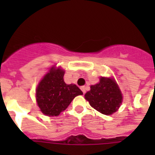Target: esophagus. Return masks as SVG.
I'll use <instances>...</instances> for the list:
<instances>
[{
	"label": "esophagus",
	"instance_id": "34e87169",
	"mask_svg": "<svg viewBox=\"0 0 155 155\" xmlns=\"http://www.w3.org/2000/svg\"><path fill=\"white\" fill-rule=\"evenodd\" d=\"M81 91H83V93H85L86 92V89L85 87H84V86H82V87H81Z\"/></svg>",
	"mask_w": 155,
	"mask_h": 155
}]
</instances>
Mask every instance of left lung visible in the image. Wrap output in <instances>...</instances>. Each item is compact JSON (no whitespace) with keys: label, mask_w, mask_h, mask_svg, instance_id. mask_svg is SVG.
Returning <instances> with one entry per match:
<instances>
[{"label":"left lung","mask_w":155,"mask_h":155,"mask_svg":"<svg viewBox=\"0 0 155 155\" xmlns=\"http://www.w3.org/2000/svg\"><path fill=\"white\" fill-rule=\"evenodd\" d=\"M91 107L104 115L116 112L122 103L121 91L112 78H101L100 82L91 86V90L84 94Z\"/></svg>","instance_id":"obj_1"}]
</instances>
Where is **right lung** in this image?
<instances>
[{
	"mask_svg": "<svg viewBox=\"0 0 155 155\" xmlns=\"http://www.w3.org/2000/svg\"><path fill=\"white\" fill-rule=\"evenodd\" d=\"M64 75L63 70L52 68L37 87V103L42 113L46 116H58L75 97L83 94L75 84H66Z\"/></svg>",
	"mask_w": 155,
	"mask_h": 155,
	"instance_id": "right-lung-1",
	"label": "right lung"
}]
</instances>
